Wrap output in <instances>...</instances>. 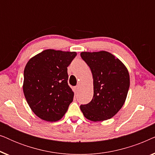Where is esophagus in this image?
Wrapping results in <instances>:
<instances>
[{
    "label": "esophagus",
    "instance_id": "obj_1",
    "mask_svg": "<svg viewBox=\"0 0 155 155\" xmlns=\"http://www.w3.org/2000/svg\"><path fill=\"white\" fill-rule=\"evenodd\" d=\"M79 90H80V85H77L75 87V92H78V91H79Z\"/></svg>",
    "mask_w": 155,
    "mask_h": 155
}]
</instances>
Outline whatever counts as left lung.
<instances>
[{
    "mask_svg": "<svg viewBox=\"0 0 155 155\" xmlns=\"http://www.w3.org/2000/svg\"><path fill=\"white\" fill-rule=\"evenodd\" d=\"M82 58L90 68L94 95L87 104L80 106L83 115L92 121H103L115 116L126 101L130 75L124 63L111 53L81 52Z\"/></svg>",
    "mask_w": 155,
    "mask_h": 155,
    "instance_id": "left-lung-1",
    "label": "left lung"
}]
</instances>
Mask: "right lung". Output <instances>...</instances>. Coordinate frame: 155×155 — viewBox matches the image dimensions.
Returning a JSON list of instances; mask_svg holds the SVG:
<instances>
[{
	"instance_id": "add662e5",
	"label": "right lung",
	"mask_w": 155,
	"mask_h": 155,
	"mask_svg": "<svg viewBox=\"0 0 155 155\" xmlns=\"http://www.w3.org/2000/svg\"><path fill=\"white\" fill-rule=\"evenodd\" d=\"M76 52L46 49L33 56L24 71L23 92L36 116L55 122L66 113L74 92L68 84V68Z\"/></svg>"
}]
</instances>
